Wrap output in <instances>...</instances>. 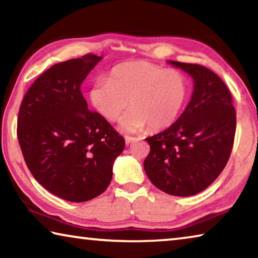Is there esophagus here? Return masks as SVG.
I'll list each match as a JSON object with an SVG mask.
<instances>
[{"label": "esophagus", "mask_w": 258, "mask_h": 258, "mask_svg": "<svg viewBox=\"0 0 258 258\" xmlns=\"http://www.w3.org/2000/svg\"><path fill=\"white\" fill-rule=\"evenodd\" d=\"M137 141V138H133V137H128V135H125V143L126 145H131V143Z\"/></svg>", "instance_id": "1"}]
</instances>
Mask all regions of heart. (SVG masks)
Returning <instances> with one entry per match:
<instances>
[{
  "label": "heart",
  "instance_id": "obj_1",
  "mask_svg": "<svg viewBox=\"0 0 258 258\" xmlns=\"http://www.w3.org/2000/svg\"><path fill=\"white\" fill-rule=\"evenodd\" d=\"M189 84L176 68H163L146 60L117 64L109 81H98L90 99L93 107L110 121L118 120L130 106L120 126L140 132L148 125L161 130L175 123L185 106Z\"/></svg>",
  "mask_w": 258,
  "mask_h": 258
}]
</instances>
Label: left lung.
I'll return each mask as SVG.
<instances>
[{"instance_id": "left-lung-1", "label": "left lung", "mask_w": 258, "mask_h": 258, "mask_svg": "<svg viewBox=\"0 0 258 258\" xmlns=\"http://www.w3.org/2000/svg\"><path fill=\"white\" fill-rule=\"evenodd\" d=\"M192 76L194 93L185 110L167 130L147 138L145 171L166 194L189 197L216 180L232 151L235 110L228 86L197 63L168 61Z\"/></svg>"}]
</instances>
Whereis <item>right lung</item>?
<instances>
[{
    "instance_id": "obj_1",
    "label": "right lung",
    "mask_w": 258,
    "mask_h": 258,
    "mask_svg": "<svg viewBox=\"0 0 258 258\" xmlns=\"http://www.w3.org/2000/svg\"><path fill=\"white\" fill-rule=\"evenodd\" d=\"M101 56L86 54L53 64L21 101L17 135L28 169L42 186L73 203L107 189L125 140L95 111L81 85Z\"/></svg>"
}]
</instances>
